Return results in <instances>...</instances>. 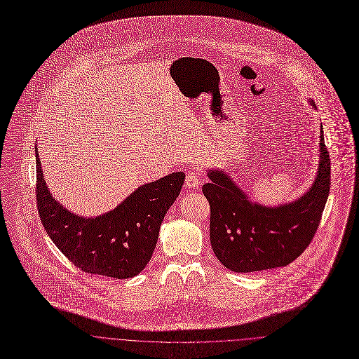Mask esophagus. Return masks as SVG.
I'll return each mask as SVG.
<instances>
[{
    "label": "esophagus",
    "instance_id": "34e87169",
    "mask_svg": "<svg viewBox=\"0 0 359 359\" xmlns=\"http://www.w3.org/2000/svg\"><path fill=\"white\" fill-rule=\"evenodd\" d=\"M202 177H203V174H202V171H199V170H192V171H189V172L187 174V178H185V185H187L188 188H196V187L199 185Z\"/></svg>",
    "mask_w": 359,
    "mask_h": 359
}]
</instances>
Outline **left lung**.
I'll use <instances>...</instances> for the list:
<instances>
[{"label":"left lung","mask_w":359,"mask_h":359,"mask_svg":"<svg viewBox=\"0 0 359 359\" xmlns=\"http://www.w3.org/2000/svg\"><path fill=\"white\" fill-rule=\"evenodd\" d=\"M316 107L314 103H311ZM320 163L311 188L289 203L264 206L222 170H210L202 192L210 205L209 238L215 256L229 270L249 273L283 267L313 241L331 185V161L320 128Z\"/></svg>","instance_id":"8db88e82"}]
</instances>
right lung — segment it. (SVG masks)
Instances as JSON below:
<instances>
[{"label": "right lung", "instance_id": "add662e5", "mask_svg": "<svg viewBox=\"0 0 359 359\" xmlns=\"http://www.w3.org/2000/svg\"><path fill=\"white\" fill-rule=\"evenodd\" d=\"M36 156V205L56 248L86 273L114 278L137 276L156 249L167 210L178 198L184 172L138 187L117 208L96 218L72 213L49 192Z\"/></svg>", "mask_w": 359, "mask_h": 359}]
</instances>
